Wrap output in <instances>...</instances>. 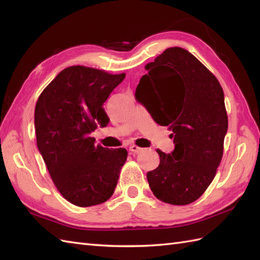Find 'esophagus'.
Here are the masks:
<instances>
[{"label": "esophagus", "mask_w": 260, "mask_h": 260, "mask_svg": "<svg viewBox=\"0 0 260 260\" xmlns=\"http://www.w3.org/2000/svg\"><path fill=\"white\" fill-rule=\"evenodd\" d=\"M129 151H131L132 153L137 154V153H140V152L142 151V148L139 147V146H136V145H131V146H129Z\"/></svg>", "instance_id": "obj_1"}]
</instances>
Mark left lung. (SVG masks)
<instances>
[{
  "label": "left lung",
  "mask_w": 260,
  "mask_h": 260,
  "mask_svg": "<svg viewBox=\"0 0 260 260\" xmlns=\"http://www.w3.org/2000/svg\"><path fill=\"white\" fill-rule=\"evenodd\" d=\"M136 101L173 133L174 150H157L159 165L147 173L152 192L165 203L184 206L200 198L222 158L228 131L224 95L218 79L187 50L168 48L147 63Z\"/></svg>",
  "instance_id": "obj_1"
}]
</instances>
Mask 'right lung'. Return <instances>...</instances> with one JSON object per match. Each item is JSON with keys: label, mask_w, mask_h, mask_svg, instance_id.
Masks as SVG:
<instances>
[{"label": "right lung", "mask_w": 260, "mask_h": 260, "mask_svg": "<svg viewBox=\"0 0 260 260\" xmlns=\"http://www.w3.org/2000/svg\"><path fill=\"white\" fill-rule=\"evenodd\" d=\"M124 78L125 74L73 66L59 73L37 102L38 150L54 185L75 206H96L115 191L127 151L95 145L90 134L108 124L103 105Z\"/></svg>", "instance_id": "1"}]
</instances>
